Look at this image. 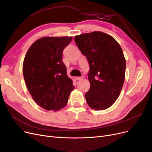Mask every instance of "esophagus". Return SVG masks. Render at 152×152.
I'll return each mask as SVG.
<instances>
[{
  "mask_svg": "<svg viewBox=\"0 0 152 152\" xmlns=\"http://www.w3.org/2000/svg\"><path fill=\"white\" fill-rule=\"evenodd\" d=\"M84 79V76L77 77V80H82V79Z\"/></svg>",
  "mask_w": 152,
  "mask_h": 152,
  "instance_id": "1",
  "label": "esophagus"
}]
</instances>
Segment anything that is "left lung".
<instances>
[{"label": "left lung", "instance_id": "8db88e82", "mask_svg": "<svg viewBox=\"0 0 152 152\" xmlns=\"http://www.w3.org/2000/svg\"><path fill=\"white\" fill-rule=\"evenodd\" d=\"M75 42L90 66L86 102L94 110L107 109L118 98L125 79L126 59L121 45L111 35L98 31L77 35Z\"/></svg>", "mask_w": 152, "mask_h": 152}]
</instances>
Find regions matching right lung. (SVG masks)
I'll list each match as a JSON object with an SVG mask.
<instances>
[{
  "label": "right lung",
  "mask_w": 152,
  "mask_h": 152,
  "mask_svg": "<svg viewBox=\"0 0 152 152\" xmlns=\"http://www.w3.org/2000/svg\"><path fill=\"white\" fill-rule=\"evenodd\" d=\"M72 37H44L34 42L23 63V72L32 98L46 110L58 111L66 105L74 89L62 61L63 50Z\"/></svg>",
  "instance_id": "1"
}]
</instances>
